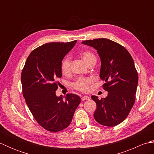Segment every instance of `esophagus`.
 <instances>
[{"instance_id": "34e87169", "label": "esophagus", "mask_w": 154, "mask_h": 154, "mask_svg": "<svg viewBox=\"0 0 154 154\" xmlns=\"http://www.w3.org/2000/svg\"><path fill=\"white\" fill-rule=\"evenodd\" d=\"M90 99V97H88V96H83L81 97V100H89Z\"/></svg>"}]
</instances>
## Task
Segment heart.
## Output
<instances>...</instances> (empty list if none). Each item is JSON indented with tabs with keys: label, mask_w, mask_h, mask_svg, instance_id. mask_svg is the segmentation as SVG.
<instances>
[{
	"label": "heart",
	"mask_w": 154,
	"mask_h": 154,
	"mask_svg": "<svg viewBox=\"0 0 154 154\" xmlns=\"http://www.w3.org/2000/svg\"><path fill=\"white\" fill-rule=\"evenodd\" d=\"M80 55L87 64H89L93 60H96L94 54L89 50L82 51L80 53ZM60 69L61 73L63 74L67 75L71 71V57L69 56L65 57L62 60L60 65ZM92 81L93 79L90 77H80L74 81L72 85L75 89L82 91V92H86L89 90V85L92 83Z\"/></svg>",
	"instance_id": "obj_1"
}]
</instances>
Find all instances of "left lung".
<instances>
[{
	"instance_id": "8db88e82",
	"label": "left lung",
	"mask_w": 154,
	"mask_h": 154,
	"mask_svg": "<svg viewBox=\"0 0 154 154\" xmlns=\"http://www.w3.org/2000/svg\"><path fill=\"white\" fill-rule=\"evenodd\" d=\"M82 44L94 48L99 54L100 78L108 92L107 97L100 99L91 96L97 104L94 119L101 125L116 126L126 119L136 100L138 75L134 62L125 48L109 39L85 40Z\"/></svg>"
}]
</instances>
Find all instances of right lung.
<instances>
[{
    "mask_svg": "<svg viewBox=\"0 0 154 154\" xmlns=\"http://www.w3.org/2000/svg\"><path fill=\"white\" fill-rule=\"evenodd\" d=\"M77 40L51 42L29 55L21 74L22 94L37 122L48 131L56 132L69 125L81 98L75 94L57 97L61 62Z\"/></svg>",
    "mask_w": 154,
    "mask_h": 154,
    "instance_id": "add662e5",
    "label": "right lung"
}]
</instances>
